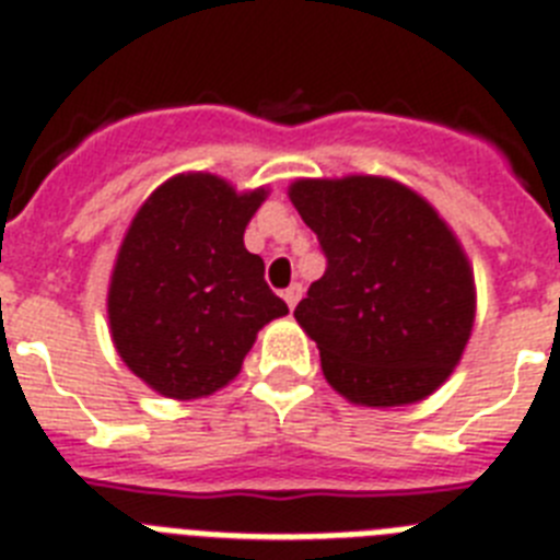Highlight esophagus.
Returning <instances> with one entry per match:
<instances>
[{
  "label": "esophagus",
  "instance_id": "1",
  "mask_svg": "<svg viewBox=\"0 0 560 560\" xmlns=\"http://www.w3.org/2000/svg\"><path fill=\"white\" fill-rule=\"evenodd\" d=\"M300 294H303V285H300V283H291L289 289L283 291V300H285V303H289V308H294V306H298Z\"/></svg>",
  "mask_w": 560,
  "mask_h": 560
}]
</instances>
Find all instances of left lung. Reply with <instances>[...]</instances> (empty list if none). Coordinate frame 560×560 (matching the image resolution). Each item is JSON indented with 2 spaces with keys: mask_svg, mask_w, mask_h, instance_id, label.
Returning a JSON list of instances; mask_svg holds the SVG:
<instances>
[{
  "mask_svg": "<svg viewBox=\"0 0 560 560\" xmlns=\"http://www.w3.org/2000/svg\"><path fill=\"white\" fill-rule=\"evenodd\" d=\"M289 197L326 257L294 308L326 381L363 406L432 395L475 320L472 269L455 234L395 179H298Z\"/></svg>",
  "mask_w": 560,
  "mask_h": 560,
  "instance_id": "obj_1",
  "label": "left lung"
}]
</instances>
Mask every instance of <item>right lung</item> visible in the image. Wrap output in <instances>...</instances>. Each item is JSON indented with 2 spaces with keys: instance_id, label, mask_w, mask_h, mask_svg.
<instances>
[{
  "instance_id": "1",
  "label": "right lung",
  "mask_w": 560,
  "mask_h": 560,
  "mask_svg": "<svg viewBox=\"0 0 560 560\" xmlns=\"http://www.w3.org/2000/svg\"><path fill=\"white\" fill-rule=\"evenodd\" d=\"M266 191L237 194L214 174H179L137 211L108 291L119 358L177 400L234 381L257 331L289 306L243 243Z\"/></svg>"
}]
</instances>
